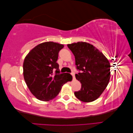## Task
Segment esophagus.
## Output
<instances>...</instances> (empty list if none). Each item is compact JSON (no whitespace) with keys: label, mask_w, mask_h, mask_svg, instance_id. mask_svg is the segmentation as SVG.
Returning <instances> with one entry per match:
<instances>
[{"label":"esophagus","mask_w":133,"mask_h":133,"mask_svg":"<svg viewBox=\"0 0 133 133\" xmlns=\"http://www.w3.org/2000/svg\"><path fill=\"white\" fill-rule=\"evenodd\" d=\"M71 75H72V76H73V78L75 79V74H74V73L72 72V73H71Z\"/></svg>","instance_id":"34e87169"}]
</instances>
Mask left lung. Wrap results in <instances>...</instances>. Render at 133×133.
<instances>
[{"mask_svg": "<svg viewBox=\"0 0 133 133\" xmlns=\"http://www.w3.org/2000/svg\"><path fill=\"white\" fill-rule=\"evenodd\" d=\"M74 54L76 69L75 77L82 84L74 95L80 101L91 102L97 99L105 89L110 78V65L107 58L91 44L78 42L68 44Z\"/></svg>", "mask_w": 133, "mask_h": 133, "instance_id": "8db88e82", "label": "left lung"}]
</instances>
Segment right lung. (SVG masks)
<instances>
[{"label":"right lung","instance_id":"right-lung-1","mask_svg":"<svg viewBox=\"0 0 133 133\" xmlns=\"http://www.w3.org/2000/svg\"><path fill=\"white\" fill-rule=\"evenodd\" d=\"M63 47L52 42L43 43L34 48L24 59V78L31 93L40 100L47 102L55 98L71 77L69 73H60L57 63Z\"/></svg>","mask_w":133,"mask_h":133}]
</instances>
